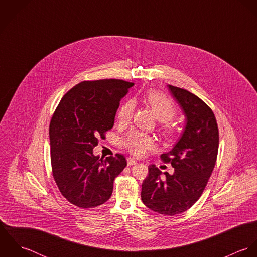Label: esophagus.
Masks as SVG:
<instances>
[{
  "label": "esophagus",
  "mask_w": 257,
  "mask_h": 257,
  "mask_svg": "<svg viewBox=\"0 0 257 257\" xmlns=\"http://www.w3.org/2000/svg\"><path fill=\"white\" fill-rule=\"evenodd\" d=\"M126 161H127V165H128V166H132V165L137 164V160H135V159L132 158V157L126 158Z\"/></svg>",
  "instance_id": "obj_1"
}]
</instances>
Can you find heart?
I'll return each instance as SVG.
<instances>
[{
	"label": "heart",
	"instance_id": "obj_1",
	"mask_svg": "<svg viewBox=\"0 0 257 257\" xmlns=\"http://www.w3.org/2000/svg\"><path fill=\"white\" fill-rule=\"evenodd\" d=\"M145 100L147 105L155 114V117L160 122H164L162 125V131L165 136L171 137L174 135V126L169 122L177 114V108L175 104L165 97L164 95L155 92L149 91L145 96ZM135 111V102L130 100L124 102L117 110L116 118L118 123L127 124ZM123 146L134 155L142 156L147 150L154 147L153 140L145 134L139 132H132L124 140Z\"/></svg>",
	"mask_w": 257,
	"mask_h": 257
}]
</instances>
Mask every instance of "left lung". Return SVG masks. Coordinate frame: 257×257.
<instances>
[{
  "label": "left lung",
  "instance_id": "1",
  "mask_svg": "<svg viewBox=\"0 0 257 257\" xmlns=\"http://www.w3.org/2000/svg\"><path fill=\"white\" fill-rule=\"evenodd\" d=\"M167 87L186 122L176 145L161 154L164 162L171 163L174 173L164 172L161 176L155 165H149L142 201L158 214L174 216L190 209L205 190L218 156L219 128L213 110L199 97L178 87Z\"/></svg>",
  "mask_w": 257,
  "mask_h": 257
}]
</instances>
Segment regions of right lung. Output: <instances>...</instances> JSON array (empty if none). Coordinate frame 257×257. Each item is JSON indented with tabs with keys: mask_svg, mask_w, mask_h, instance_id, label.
<instances>
[{
	"mask_svg": "<svg viewBox=\"0 0 257 257\" xmlns=\"http://www.w3.org/2000/svg\"><path fill=\"white\" fill-rule=\"evenodd\" d=\"M134 83L116 79L84 81L61 99L49 125L53 178L61 194L79 208H95L111 196L114 178L126 166L121 154L100 158L99 137L113 126L120 100Z\"/></svg>",
	"mask_w": 257,
	"mask_h": 257,
	"instance_id": "obj_1",
	"label": "right lung"
}]
</instances>
